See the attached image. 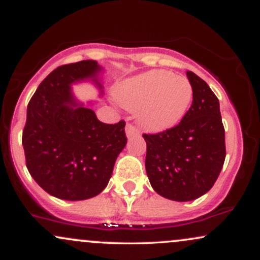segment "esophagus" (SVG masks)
<instances>
[{
    "label": "esophagus",
    "mask_w": 260,
    "mask_h": 260,
    "mask_svg": "<svg viewBox=\"0 0 260 260\" xmlns=\"http://www.w3.org/2000/svg\"><path fill=\"white\" fill-rule=\"evenodd\" d=\"M126 134H127L128 138H131V137L138 136L139 131H138V128H137L136 126H133V124L127 123V126H126Z\"/></svg>",
    "instance_id": "obj_1"
}]
</instances>
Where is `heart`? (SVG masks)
I'll list each match as a JSON object with an SVG mask.
<instances>
[{
  "label": "heart",
  "mask_w": 260,
  "mask_h": 260,
  "mask_svg": "<svg viewBox=\"0 0 260 260\" xmlns=\"http://www.w3.org/2000/svg\"><path fill=\"white\" fill-rule=\"evenodd\" d=\"M115 98L127 110H137V120L143 128L162 132L186 115L193 89L184 77L151 70L121 83L115 89Z\"/></svg>",
  "instance_id": "obj_1"
}]
</instances>
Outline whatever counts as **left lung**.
<instances>
[{
    "label": "left lung",
    "instance_id": "8db88e82",
    "mask_svg": "<svg viewBox=\"0 0 260 260\" xmlns=\"http://www.w3.org/2000/svg\"><path fill=\"white\" fill-rule=\"evenodd\" d=\"M193 89L189 110L177 126L147 142L145 170L151 187L164 198L194 201L214 186L226 156L219 99L202 78L187 71Z\"/></svg>",
    "mask_w": 260,
    "mask_h": 260
}]
</instances>
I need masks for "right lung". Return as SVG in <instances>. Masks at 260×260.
I'll list each match as a JSON object with an SVG mask.
<instances>
[{
	"label": "right lung",
	"mask_w": 260,
	"mask_h": 260,
	"mask_svg": "<svg viewBox=\"0 0 260 260\" xmlns=\"http://www.w3.org/2000/svg\"><path fill=\"white\" fill-rule=\"evenodd\" d=\"M101 70L92 59L59 66L28 104L22 137L26 168L39 186L56 198L84 201L103 192L127 144L126 122L103 123L73 98L72 84L80 80L90 79L101 90Z\"/></svg>",
	"instance_id": "1"
}]
</instances>
